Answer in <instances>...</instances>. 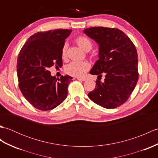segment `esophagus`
<instances>
[{
    "instance_id": "34e87169",
    "label": "esophagus",
    "mask_w": 158,
    "mask_h": 158,
    "mask_svg": "<svg viewBox=\"0 0 158 158\" xmlns=\"http://www.w3.org/2000/svg\"><path fill=\"white\" fill-rule=\"evenodd\" d=\"M77 79L79 80V81H84L86 80V78H80V77H77Z\"/></svg>"
}]
</instances>
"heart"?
<instances>
[{"label":"heart","instance_id":"1","mask_svg":"<svg viewBox=\"0 0 158 158\" xmlns=\"http://www.w3.org/2000/svg\"><path fill=\"white\" fill-rule=\"evenodd\" d=\"M75 42L83 51L89 52L91 50L93 43L91 40L85 36H79L75 40ZM67 45L64 44L62 49V56L66 58ZM90 67L88 62H72L65 67V71L69 75L73 77H82L88 71Z\"/></svg>","mask_w":158,"mask_h":158}]
</instances>
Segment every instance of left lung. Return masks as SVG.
I'll use <instances>...</instances> for the list:
<instances>
[{
  "label": "left lung",
  "mask_w": 158,
  "mask_h": 158,
  "mask_svg": "<svg viewBox=\"0 0 158 158\" xmlns=\"http://www.w3.org/2000/svg\"><path fill=\"white\" fill-rule=\"evenodd\" d=\"M83 32L99 45V59L89 73L98 77L105 75L104 82L96 80V88L88 97L104 108H117L127 101L138 81L136 49L118 28L92 27Z\"/></svg>",
  "instance_id": "1"
}]
</instances>
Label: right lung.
<instances>
[{"mask_svg": "<svg viewBox=\"0 0 158 158\" xmlns=\"http://www.w3.org/2000/svg\"><path fill=\"white\" fill-rule=\"evenodd\" d=\"M72 30L57 29L38 32L22 47L17 61L19 88L24 98L36 109L49 110L66 99L72 78L58 79L48 68L62 66V49Z\"/></svg>", "mask_w": 158, "mask_h": 158, "instance_id": "1", "label": "right lung"}]
</instances>
